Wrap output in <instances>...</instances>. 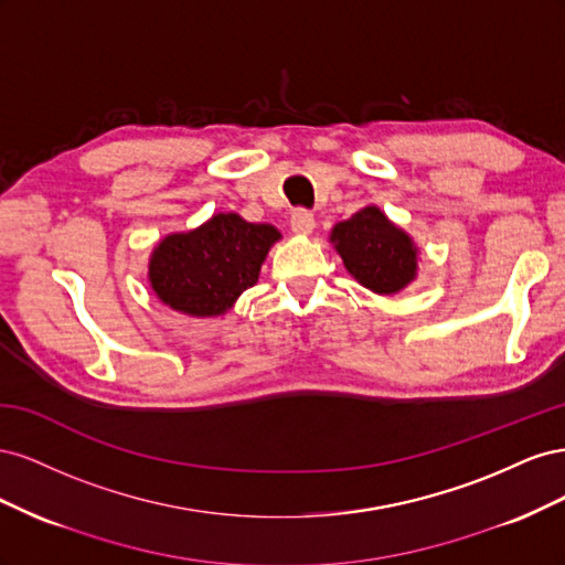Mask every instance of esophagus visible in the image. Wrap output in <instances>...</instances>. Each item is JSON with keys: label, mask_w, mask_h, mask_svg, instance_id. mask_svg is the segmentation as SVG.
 Here are the masks:
<instances>
[{"label": "esophagus", "mask_w": 565, "mask_h": 565, "mask_svg": "<svg viewBox=\"0 0 565 565\" xmlns=\"http://www.w3.org/2000/svg\"><path fill=\"white\" fill-rule=\"evenodd\" d=\"M289 226H292V231H295L297 235H311L313 228H316V218H313L311 212L297 210V212L292 214V218H289Z\"/></svg>", "instance_id": "obj_1"}]
</instances>
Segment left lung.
<instances>
[{"label": "left lung", "instance_id": "left-lung-1", "mask_svg": "<svg viewBox=\"0 0 565 565\" xmlns=\"http://www.w3.org/2000/svg\"><path fill=\"white\" fill-rule=\"evenodd\" d=\"M330 243L344 262V268L374 295H398L417 280L419 247L413 235L377 207L358 210L330 231Z\"/></svg>", "mask_w": 565, "mask_h": 565}]
</instances>
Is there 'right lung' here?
<instances>
[{
  "mask_svg": "<svg viewBox=\"0 0 565 565\" xmlns=\"http://www.w3.org/2000/svg\"><path fill=\"white\" fill-rule=\"evenodd\" d=\"M280 237L270 224H252L235 212H216L198 228L169 233L152 247L150 289L172 311L218 318L256 285L262 264Z\"/></svg>",
  "mask_w": 565,
  "mask_h": 565,
  "instance_id": "right-lung-1",
  "label": "right lung"
}]
</instances>
